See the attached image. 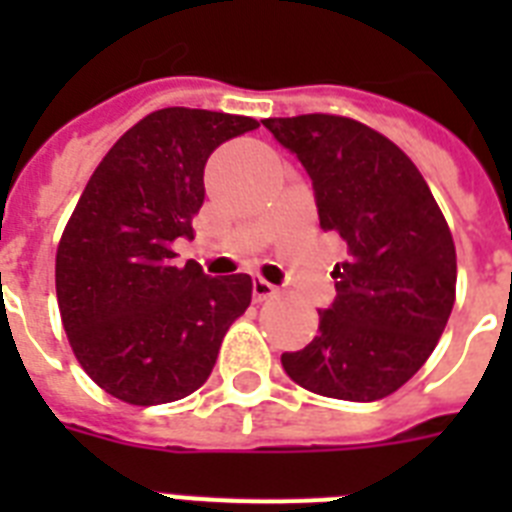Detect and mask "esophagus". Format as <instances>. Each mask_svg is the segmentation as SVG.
I'll use <instances>...</instances> for the list:
<instances>
[{
    "label": "esophagus",
    "instance_id": "1",
    "mask_svg": "<svg viewBox=\"0 0 512 512\" xmlns=\"http://www.w3.org/2000/svg\"><path fill=\"white\" fill-rule=\"evenodd\" d=\"M279 295V289L273 287L271 281H265L257 276L255 281H252V297H255V303H263V300H271V297Z\"/></svg>",
    "mask_w": 512,
    "mask_h": 512
}]
</instances>
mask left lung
<instances>
[{
	"label": "left lung",
	"mask_w": 512,
	"mask_h": 512,
	"mask_svg": "<svg viewBox=\"0 0 512 512\" xmlns=\"http://www.w3.org/2000/svg\"><path fill=\"white\" fill-rule=\"evenodd\" d=\"M313 180L319 223L348 244L319 335L284 353L300 388L377 401L417 374L454 308L457 252L444 212L401 148L337 114L263 119Z\"/></svg>",
	"instance_id": "left-lung-1"
}]
</instances>
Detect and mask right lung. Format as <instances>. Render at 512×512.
Segmentation results:
<instances>
[{
  "instance_id": "obj_1",
  "label": "right lung",
  "mask_w": 512,
  "mask_h": 512,
  "mask_svg": "<svg viewBox=\"0 0 512 512\" xmlns=\"http://www.w3.org/2000/svg\"><path fill=\"white\" fill-rule=\"evenodd\" d=\"M249 116L172 106L116 140L76 201L55 255V292L76 361L132 406L199 390L252 279H209L175 265L204 204V164L220 143L255 130Z\"/></svg>"
}]
</instances>
